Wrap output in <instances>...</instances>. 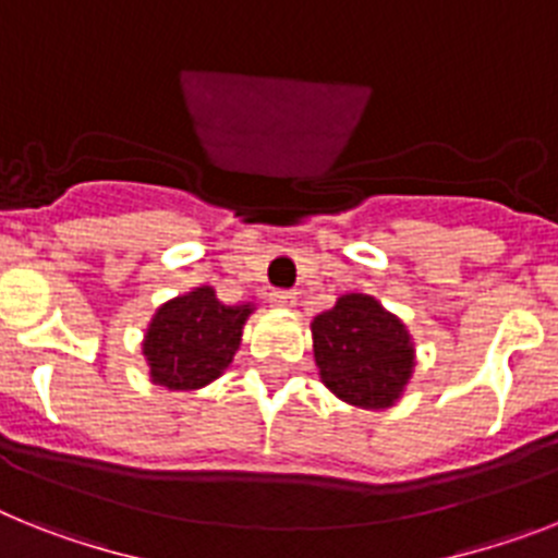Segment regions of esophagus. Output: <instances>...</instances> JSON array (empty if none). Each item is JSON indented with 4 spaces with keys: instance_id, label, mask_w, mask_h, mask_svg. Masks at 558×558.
I'll list each match as a JSON object with an SVG mask.
<instances>
[{
    "instance_id": "esophagus-1",
    "label": "esophagus",
    "mask_w": 558,
    "mask_h": 558,
    "mask_svg": "<svg viewBox=\"0 0 558 558\" xmlns=\"http://www.w3.org/2000/svg\"><path fill=\"white\" fill-rule=\"evenodd\" d=\"M269 301H271V306H278V308H294V306H298V294H294V292H271Z\"/></svg>"
}]
</instances>
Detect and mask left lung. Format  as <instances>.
I'll use <instances>...</instances> for the list:
<instances>
[{"instance_id":"8db88e82","label":"left lung","mask_w":558,"mask_h":558,"mask_svg":"<svg viewBox=\"0 0 558 558\" xmlns=\"http://www.w3.org/2000/svg\"><path fill=\"white\" fill-rule=\"evenodd\" d=\"M312 349L323 386L357 409H391L416 366L405 323L372 294H340L312 320Z\"/></svg>"}]
</instances>
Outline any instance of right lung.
Here are the masks:
<instances>
[{
	"label": "right lung",
	"instance_id": "1",
	"mask_svg": "<svg viewBox=\"0 0 558 558\" xmlns=\"http://www.w3.org/2000/svg\"><path fill=\"white\" fill-rule=\"evenodd\" d=\"M252 312V303H221L213 287H195L161 303L142 340L149 383L167 391H195L218 380L241 349Z\"/></svg>",
	"mask_w": 558,
	"mask_h": 558
}]
</instances>
